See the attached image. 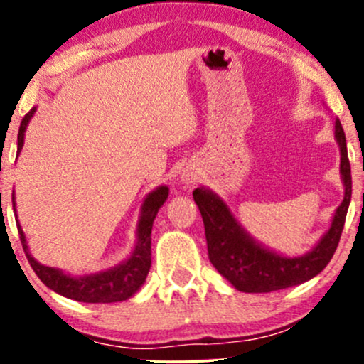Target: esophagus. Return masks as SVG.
Returning a JSON list of instances; mask_svg holds the SVG:
<instances>
[{"label": "esophagus", "mask_w": 364, "mask_h": 364, "mask_svg": "<svg viewBox=\"0 0 364 364\" xmlns=\"http://www.w3.org/2000/svg\"><path fill=\"white\" fill-rule=\"evenodd\" d=\"M181 179L186 183V185H190V183L195 181V176H193V173H183Z\"/></svg>", "instance_id": "esophagus-1"}]
</instances>
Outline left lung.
I'll list each match as a JSON object with an SVG mask.
<instances>
[{"mask_svg": "<svg viewBox=\"0 0 364 364\" xmlns=\"http://www.w3.org/2000/svg\"><path fill=\"white\" fill-rule=\"evenodd\" d=\"M336 140L341 150V174L344 183V200L337 207L330 229L311 252L303 257H282L255 241L231 214L229 207L207 188L193 191L195 203L200 208L205 225L207 250L210 263L237 291L272 292L298 286L318 275L327 267L339 245L346 214H348L353 179L348 157L344 129L336 119Z\"/></svg>", "mask_w": 364, "mask_h": 364, "instance_id": "left-lung-1", "label": "left lung"}]
</instances>
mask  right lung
<instances>
[{"mask_svg": "<svg viewBox=\"0 0 364 364\" xmlns=\"http://www.w3.org/2000/svg\"><path fill=\"white\" fill-rule=\"evenodd\" d=\"M34 112L36 107L28 111L22 119V123H20L18 144H16L18 149H16V154H20V150L23 147L25 129H27L28 121H31ZM168 186H159L145 196L144 205H141L140 210L139 228H136L135 250H133L132 257H129L128 260L116 265L114 269L104 270V272L99 274L83 275V277H73V275L65 274L60 269H53V267L43 265V263L34 260V257L28 252L27 240H25L22 228H20L18 219H16V228H18L20 241H22L23 252L27 255V260L31 263L32 269H34L37 277H39L49 289L65 296V298L75 299V301L82 303L124 301V299L132 298V296L140 289L141 284L145 282V279H147L150 263H152V258H150V243H152L150 232H152V224L159 208L164 205V202L168 200ZM11 202H14L15 210V196H11Z\"/></svg>", "mask_w": 364, "mask_h": 364, "instance_id": "right-lung-1", "label": "right lung"}]
</instances>
